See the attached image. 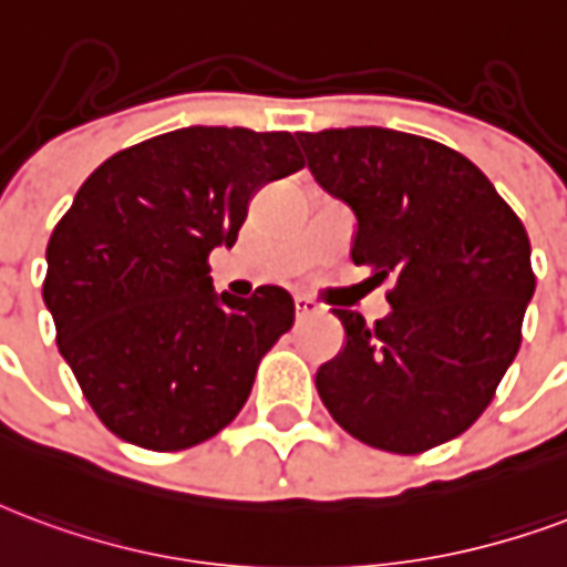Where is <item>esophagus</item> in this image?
Segmentation results:
<instances>
[{
  "label": "esophagus",
  "instance_id": "obj_1",
  "mask_svg": "<svg viewBox=\"0 0 567 567\" xmlns=\"http://www.w3.org/2000/svg\"><path fill=\"white\" fill-rule=\"evenodd\" d=\"M295 312H297V321L312 318V316H318V303L312 300V297H295Z\"/></svg>",
  "mask_w": 567,
  "mask_h": 567
}]
</instances>
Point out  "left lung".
I'll list each match as a JSON object with an SVG mask.
<instances>
[{
    "label": "left lung",
    "instance_id": "left-lung-1",
    "mask_svg": "<svg viewBox=\"0 0 567 567\" xmlns=\"http://www.w3.org/2000/svg\"><path fill=\"white\" fill-rule=\"evenodd\" d=\"M318 186L351 207V261L390 279V316L333 309L346 348L318 369L333 421L369 447L423 454L493 402L535 295L529 234L465 155L393 128L300 132Z\"/></svg>",
    "mask_w": 567,
    "mask_h": 567
}]
</instances>
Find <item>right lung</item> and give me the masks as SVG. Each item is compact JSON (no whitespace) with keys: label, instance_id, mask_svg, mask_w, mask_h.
<instances>
[{"label":"right lung","instance_id":"1","mask_svg":"<svg viewBox=\"0 0 567 567\" xmlns=\"http://www.w3.org/2000/svg\"><path fill=\"white\" fill-rule=\"evenodd\" d=\"M303 167L295 134L188 125L111 155L48 243L44 303L99 421L146 451H186L246 405L261 358L295 324L279 285L213 291L251 195Z\"/></svg>","mask_w":567,"mask_h":567}]
</instances>
